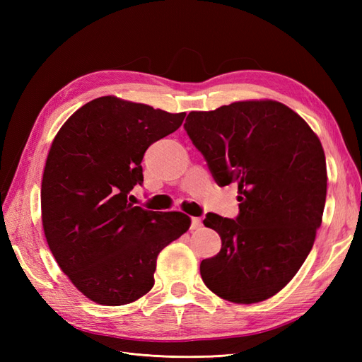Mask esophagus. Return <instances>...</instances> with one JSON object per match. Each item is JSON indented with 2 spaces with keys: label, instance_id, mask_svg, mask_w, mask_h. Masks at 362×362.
<instances>
[{
  "label": "esophagus",
  "instance_id": "esophagus-1",
  "mask_svg": "<svg viewBox=\"0 0 362 362\" xmlns=\"http://www.w3.org/2000/svg\"><path fill=\"white\" fill-rule=\"evenodd\" d=\"M202 226V221L199 217H192V229H198V228H201Z\"/></svg>",
  "mask_w": 362,
  "mask_h": 362
}]
</instances>
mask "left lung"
I'll list each match as a JSON object with an SVG mask.
<instances>
[{
    "label": "left lung",
    "instance_id": "1",
    "mask_svg": "<svg viewBox=\"0 0 362 362\" xmlns=\"http://www.w3.org/2000/svg\"><path fill=\"white\" fill-rule=\"evenodd\" d=\"M184 128L216 182L238 184L237 218H204L222 247L202 259V281L229 302L266 300L298 273L322 225L327 175L320 140L298 113L272 100L192 112Z\"/></svg>",
    "mask_w": 362,
    "mask_h": 362
}]
</instances>
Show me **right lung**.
I'll return each instance as SVG.
<instances>
[{
	"label": "right lung",
	"instance_id": "1",
	"mask_svg": "<svg viewBox=\"0 0 362 362\" xmlns=\"http://www.w3.org/2000/svg\"><path fill=\"white\" fill-rule=\"evenodd\" d=\"M185 113L101 96L78 108L54 137L42 178V225L74 286L105 306L137 300L154 287L157 257L190 228L180 211L128 201L144 182L141 160L177 131Z\"/></svg>",
	"mask_w": 362,
	"mask_h": 362
}]
</instances>
